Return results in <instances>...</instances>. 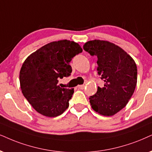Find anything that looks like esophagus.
Segmentation results:
<instances>
[{
    "label": "esophagus",
    "instance_id": "obj_1",
    "mask_svg": "<svg viewBox=\"0 0 152 152\" xmlns=\"http://www.w3.org/2000/svg\"><path fill=\"white\" fill-rule=\"evenodd\" d=\"M78 88H79V89H81V90H83V89L84 88H85V85H80V86H78Z\"/></svg>",
    "mask_w": 152,
    "mask_h": 152
}]
</instances>
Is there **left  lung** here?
Listing matches in <instances>:
<instances>
[{
    "label": "left lung",
    "mask_w": 152,
    "mask_h": 152,
    "mask_svg": "<svg viewBox=\"0 0 152 152\" xmlns=\"http://www.w3.org/2000/svg\"><path fill=\"white\" fill-rule=\"evenodd\" d=\"M83 49L97 57V71L104 81L90 97L92 109L98 114L111 116L124 109L137 85V66L134 59L119 46L107 41L86 42Z\"/></svg>",
    "instance_id": "8db88e82"
}]
</instances>
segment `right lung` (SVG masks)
Listing matches in <instances>:
<instances>
[{
    "label": "right lung",
    "mask_w": 152,
    "mask_h": 152,
    "mask_svg": "<svg viewBox=\"0 0 152 152\" xmlns=\"http://www.w3.org/2000/svg\"><path fill=\"white\" fill-rule=\"evenodd\" d=\"M83 50L69 40L48 43L25 59L20 72L22 93L33 108L43 116L56 117L69 107L74 88H62L58 78L72 72L69 62Z\"/></svg>",
    "instance_id": "right-lung-1"
}]
</instances>
